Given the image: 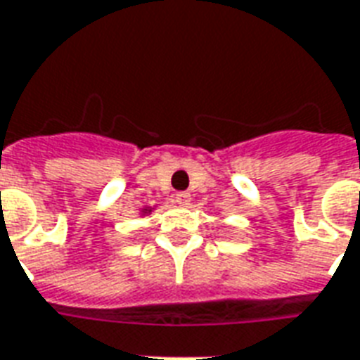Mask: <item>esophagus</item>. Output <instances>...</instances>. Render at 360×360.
<instances>
[{
  "label": "esophagus",
  "instance_id": "obj_1",
  "mask_svg": "<svg viewBox=\"0 0 360 360\" xmlns=\"http://www.w3.org/2000/svg\"><path fill=\"white\" fill-rule=\"evenodd\" d=\"M191 201V195L188 193V191H180V193H176V202L180 205V207H188Z\"/></svg>",
  "mask_w": 360,
  "mask_h": 360
}]
</instances>
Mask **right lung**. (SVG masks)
I'll list each match as a JSON object with an SVG mask.
<instances>
[{
	"mask_svg": "<svg viewBox=\"0 0 360 360\" xmlns=\"http://www.w3.org/2000/svg\"><path fill=\"white\" fill-rule=\"evenodd\" d=\"M142 212H144V214H146V212H151V209H144Z\"/></svg>",
	"mask_w": 360,
	"mask_h": 360,
	"instance_id": "1",
	"label": "right lung"
}]
</instances>
